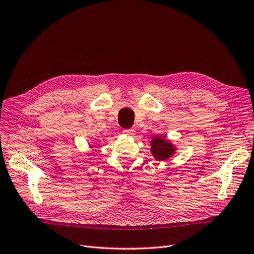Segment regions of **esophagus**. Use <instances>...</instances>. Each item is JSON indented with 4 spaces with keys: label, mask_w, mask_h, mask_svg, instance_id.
<instances>
[{
    "label": "esophagus",
    "mask_w": 254,
    "mask_h": 254,
    "mask_svg": "<svg viewBox=\"0 0 254 254\" xmlns=\"http://www.w3.org/2000/svg\"><path fill=\"white\" fill-rule=\"evenodd\" d=\"M134 130L133 129H124L123 130V133L128 135V136H133L134 135Z\"/></svg>",
    "instance_id": "esophagus-1"
}]
</instances>
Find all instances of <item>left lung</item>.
Here are the masks:
<instances>
[{"mask_svg": "<svg viewBox=\"0 0 254 254\" xmlns=\"http://www.w3.org/2000/svg\"><path fill=\"white\" fill-rule=\"evenodd\" d=\"M177 151V146L165 136H155L150 141V152L157 161H167Z\"/></svg>", "mask_w": 254, "mask_h": 254, "instance_id": "8db88e82", "label": "left lung"}]
</instances>
